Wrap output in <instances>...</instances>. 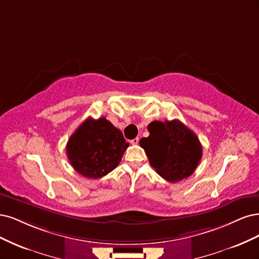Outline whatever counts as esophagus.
Returning a JSON list of instances; mask_svg holds the SVG:
<instances>
[{"mask_svg": "<svg viewBox=\"0 0 259 259\" xmlns=\"http://www.w3.org/2000/svg\"><path fill=\"white\" fill-rule=\"evenodd\" d=\"M130 143H131L132 145H137V144L139 143V138H135L133 140H131Z\"/></svg>", "mask_w": 259, "mask_h": 259, "instance_id": "34e87169", "label": "esophagus"}]
</instances>
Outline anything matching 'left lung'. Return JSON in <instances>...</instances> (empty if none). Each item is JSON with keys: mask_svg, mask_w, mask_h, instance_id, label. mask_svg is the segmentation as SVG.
<instances>
[{"mask_svg": "<svg viewBox=\"0 0 259 259\" xmlns=\"http://www.w3.org/2000/svg\"><path fill=\"white\" fill-rule=\"evenodd\" d=\"M149 137L140 145L151 165L168 182L187 179L196 170L202 157V146L195 133L180 120H154L147 126Z\"/></svg>", "mask_w": 259, "mask_h": 259, "instance_id": "1", "label": "left lung"}]
</instances>
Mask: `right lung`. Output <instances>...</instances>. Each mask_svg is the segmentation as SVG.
Listing matches in <instances>:
<instances>
[{"label":"right lung","mask_w":259,"mask_h":259,"mask_svg":"<svg viewBox=\"0 0 259 259\" xmlns=\"http://www.w3.org/2000/svg\"><path fill=\"white\" fill-rule=\"evenodd\" d=\"M128 146L121 131L106 118H87L70 137L66 155L75 171L99 179L119 164Z\"/></svg>","instance_id":"add662e5"}]
</instances>
